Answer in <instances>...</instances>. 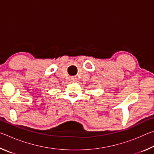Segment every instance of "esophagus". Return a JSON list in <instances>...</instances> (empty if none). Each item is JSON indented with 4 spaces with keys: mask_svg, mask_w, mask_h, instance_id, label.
I'll use <instances>...</instances> for the list:
<instances>
[{
    "mask_svg": "<svg viewBox=\"0 0 154 154\" xmlns=\"http://www.w3.org/2000/svg\"><path fill=\"white\" fill-rule=\"evenodd\" d=\"M74 81H75V79H74Z\"/></svg>",
    "mask_w": 154,
    "mask_h": 154,
    "instance_id": "obj_1",
    "label": "esophagus"
}]
</instances>
